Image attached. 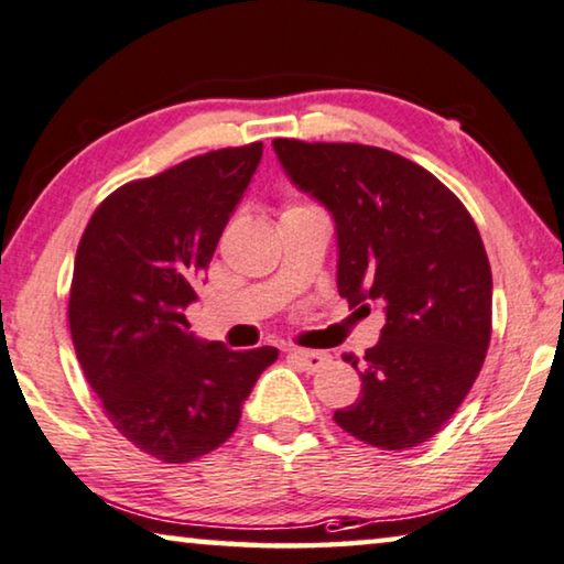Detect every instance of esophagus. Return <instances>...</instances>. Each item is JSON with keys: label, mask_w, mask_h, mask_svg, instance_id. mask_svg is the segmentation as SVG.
I'll use <instances>...</instances> for the list:
<instances>
[{"label": "esophagus", "mask_w": 564, "mask_h": 564, "mask_svg": "<svg viewBox=\"0 0 564 564\" xmlns=\"http://www.w3.org/2000/svg\"><path fill=\"white\" fill-rule=\"evenodd\" d=\"M289 357L306 372H318V369L332 362V357L326 351H314V349H291Z\"/></svg>", "instance_id": "obj_1"}]
</instances>
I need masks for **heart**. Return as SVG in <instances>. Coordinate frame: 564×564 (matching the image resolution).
Listing matches in <instances>:
<instances>
[{"instance_id":"b5f03b06","label":"heart","mask_w":564,"mask_h":564,"mask_svg":"<svg viewBox=\"0 0 564 564\" xmlns=\"http://www.w3.org/2000/svg\"><path fill=\"white\" fill-rule=\"evenodd\" d=\"M296 207H301V205H296ZM289 209H291V207H289Z\"/></svg>"}]
</instances>
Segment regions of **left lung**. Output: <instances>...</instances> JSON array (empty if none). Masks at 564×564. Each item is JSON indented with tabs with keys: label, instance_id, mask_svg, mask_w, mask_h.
Returning <instances> with one entry per match:
<instances>
[{
	"label": "left lung",
	"instance_id": "left-lung-1",
	"mask_svg": "<svg viewBox=\"0 0 564 564\" xmlns=\"http://www.w3.org/2000/svg\"><path fill=\"white\" fill-rule=\"evenodd\" d=\"M299 189L336 223V285L388 322L359 367L362 392L336 425L382 451L433 438L476 382L491 339V265L453 192L410 159L365 144L273 141Z\"/></svg>",
	"mask_w": 564,
	"mask_h": 564
}]
</instances>
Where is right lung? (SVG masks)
<instances>
[{
    "label": "right lung",
    "instance_id": "obj_1",
    "mask_svg": "<svg viewBox=\"0 0 564 564\" xmlns=\"http://www.w3.org/2000/svg\"><path fill=\"white\" fill-rule=\"evenodd\" d=\"M263 144L192 156L111 192L75 253L67 322L90 390L126 441L189 464L235 433L279 349L199 341L184 316Z\"/></svg>",
    "mask_w": 564,
    "mask_h": 564
}]
</instances>
